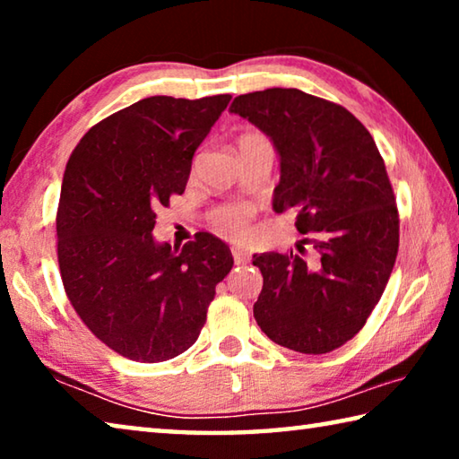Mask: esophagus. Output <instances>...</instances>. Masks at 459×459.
<instances>
[{"mask_svg": "<svg viewBox=\"0 0 459 459\" xmlns=\"http://www.w3.org/2000/svg\"><path fill=\"white\" fill-rule=\"evenodd\" d=\"M232 257H235V265H247L248 263V255L247 253H243V251H238V248H232Z\"/></svg>", "mask_w": 459, "mask_h": 459, "instance_id": "esophagus-1", "label": "esophagus"}]
</instances>
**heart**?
I'll use <instances>...</instances> for the list:
<instances>
[{
	"label": "heart",
	"instance_id": "1",
	"mask_svg": "<svg viewBox=\"0 0 459 459\" xmlns=\"http://www.w3.org/2000/svg\"><path fill=\"white\" fill-rule=\"evenodd\" d=\"M259 137L257 134H247L238 139V142H245V139ZM253 221V208L245 204H222L214 208L208 216V222L214 232H219L224 238H245L248 235V229H251Z\"/></svg>",
	"mask_w": 459,
	"mask_h": 459
}]
</instances>
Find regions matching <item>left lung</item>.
I'll return each mask as SVG.
<instances>
[{
	"label": "left lung",
	"mask_w": 459,
	"mask_h": 459,
	"mask_svg": "<svg viewBox=\"0 0 459 459\" xmlns=\"http://www.w3.org/2000/svg\"><path fill=\"white\" fill-rule=\"evenodd\" d=\"M230 113L273 139L281 180L273 208L295 211L306 247L255 255L263 290L253 314L279 346L325 354L367 324L399 251V211L368 129L338 103L299 89L238 95Z\"/></svg>",
	"instance_id": "1"
}]
</instances>
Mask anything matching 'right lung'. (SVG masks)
<instances>
[{
	"mask_svg": "<svg viewBox=\"0 0 459 459\" xmlns=\"http://www.w3.org/2000/svg\"><path fill=\"white\" fill-rule=\"evenodd\" d=\"M230 95L147 97L92 126L65 169L58 267L84 325L135 362H164L198 340L230 248L198 232L182 248L152 237L155 212L184 194L192 158Z\"/></svg>",
	"mask_w": 459,
	"mask_h": 459,
	"instance_id": "1",
	"label": "right lung"
}]
</instances>
